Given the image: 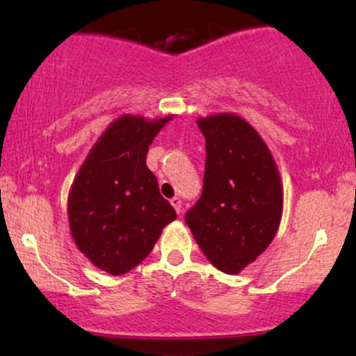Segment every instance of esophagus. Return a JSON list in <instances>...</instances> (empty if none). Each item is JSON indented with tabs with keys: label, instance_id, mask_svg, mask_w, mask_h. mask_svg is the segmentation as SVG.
Segmentation results:
<instances>
[{
	"label": "esophagus",
	"instance_id": "obj_1",
	"mask_svg": "<svg viewBox=\"0 0 356 356\" xmlns=\"http://www.w3.org/2000/svg\"><path fill=\"white\" fill-rule=\"evenodd\" d=\"M170 204H172L174 209L177 211V214H181V212H182V201H181V197H172V199H170Z\"/></svg>",
	"mask_w": 356,
	"mask_h": 356
}]
</instances>
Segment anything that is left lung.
I'll return each instance as SVG.
<instances>
[{
  "mask_svg": "<svg viewBox=\"0 0 356 356\" xmlns=\"http://www.w3.org/2000/svg\"><path fill=\"white\" fill-rule=\"evenodd\" d=\"M197 125L206 137V174L186 222L207 259L238 275L280 229L283 182L266 142L238 113L199 117Z\"/></svg>",
  "mask_w": 356,
  "mask_h": 356,
  "instance_id": "1",
  "label": "left lung"
}]
</instances>
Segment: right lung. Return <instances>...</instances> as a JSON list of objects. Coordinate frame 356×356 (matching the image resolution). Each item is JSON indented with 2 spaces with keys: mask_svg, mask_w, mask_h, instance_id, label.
Wrapping results in <instances>:
<instances>
[{
  "mask_svg": "<svg viewBox=\"0 0 356 356\" xmlns=\"http://www.w3.org/2000/svg\"><path fill=\"white\" fill-rule=\"evenodd\" d=\"M172 118H115L73 179L67 206L72 238L90 263L108 275L140 264L177 218L145 164L149 145Z\"/></svg>",
  "mask_w": 356,
  "mask_h": 356,
  "instance_id": "add662e5",
  "label": "right lung"
}]
</instances>
